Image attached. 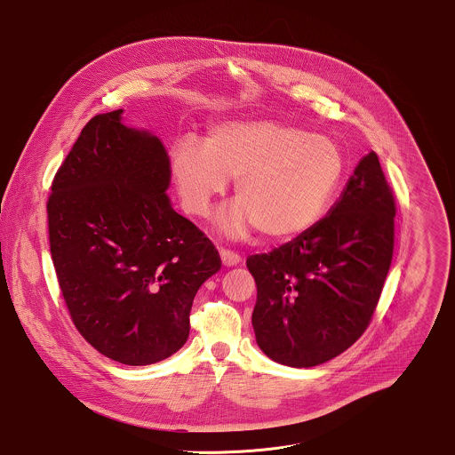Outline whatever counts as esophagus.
Returning a JSON list of instances; mask_svg holds the SVG:
<instances>
[{"instance_id":"1","label":"esophagus","mask_w":455,"mask_h":455,"mask_svg":"<svg viewBox=\"0 0 455 455\" xmlns=\"http://www.w3.org/2000/svg\"><path fill=\"white\" fill-rule=\"evenodd\" d=\"M220 256H221V263H223L225 267H235V265H239V263L243 261L241 254H237V252L232 251V249H225V247L220 249Z\"/></svg>"}]
</instances>
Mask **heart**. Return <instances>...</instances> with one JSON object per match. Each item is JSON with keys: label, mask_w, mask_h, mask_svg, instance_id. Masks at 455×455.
Listing matches in <instances>:
<instances>
[{"label": "heart", "mask_w": 455, "mask_h": 455, "mask_svg": "<svg viewBox=\"0 0 455 455\" xmlns=\"http://www.w3.org/2000/svg\"><path fill=\"white\" fill-rule=\"evenodd\" d=\"M172 173L190 216H206L234 178L239 203L218 218L221 230L244 235L258 227L265 237L291 239L329 210L345 156L332 139L279 121H223L211 126L204 143H176Z\"/></svg>", "instance_id": "b5f03b06"}]
</instances>
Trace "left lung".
<instances>
[{"instance_id": "1", "label": "left lung", "mask_w": 455, "mask_h": 455, "mask_svg": "<svg viewBox=\"0 0 455 455\" xmlns=\"http://www.w3.org/2000/svg\"><path fill=\"white\" fill-rule=\"evenodd\" d=\"M396 204L379 159L367 154L325 218L245 265L256 280V343L289 367L320 365L365 332L395 247Z\"/></svg>"}]
</instances>
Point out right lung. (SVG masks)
Returning <instances> with one entry per match:
<instances>
[{"instance_id":"right-lung-1","label":"right lung","mask_w":455,"mask_h":455,"mask_svg":"<svg viewBox=\"0 0 455 455\" xmlns=\"http://www.w3.org/2000/svg\"><path fill=\"white\" fill-rule=\"evenodd\" d=\"M92 117L57 170L48 239L79 334L110 360L148 365L180 350L197 289L221 267L218 249L166 196L159 139Z\"/></svg>"}]
</instances>
